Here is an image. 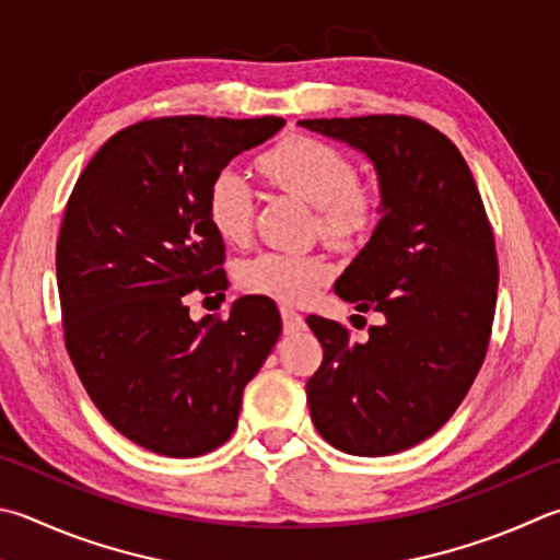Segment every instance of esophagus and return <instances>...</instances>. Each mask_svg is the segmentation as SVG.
<instances>
[{
  "instance_id": "1",
  "label": "esophagus",
  "mask_w": 560,
  "mask_h": 560,
  "mask_svg": "<svg viewBox=\"0 0 560 560\" xmlns=\"http://www.w3.org/2000/svg\"><path fill=\"white\" fill-rule=\"evenodd\" d=\"M281 320H283V332L293 335L306 328V320H303V315L299 311H293L291 306H281Z\"/></svg>"
}]
</instances>
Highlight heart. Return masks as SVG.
<instances>
[{
    "mask_svg": "<svg viewBox=\"0 0 560 560\" xmlns=\"http://www.w3.org/2000/svg\"><path fill=\"white\" fill-rule=\"evenodd\" d=\"M261 176L273 188L315 208V230L340 247L368 240L380 228L384 198L377 186L358 180V166L340 151L311 135H289L257 159ZM206 212L212 230L230 245L252 235L254 192L235 168L212 176L206 192ZM335 267L313 252H261L240 269V283L249 293L279 303H303L330 283Z\"/></svg>",
    "mask_w": 560,
    "mask_h": 560,
    "instance_id": "b5f03b06",
    "label": "heart"
}]
</instances>
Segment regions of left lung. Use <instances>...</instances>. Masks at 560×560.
<instances>
[{"label": "left lung", "instance_id": "1", "mask_svg": "<svg viewBox=\"0 0 560 560\" xmlns=\"http://www.w3.org/2000/svg\"><path fill=\"white\" fill-rule=\"evenodd\" d=\"M372 159L384 215L335 293L380 311L368 342L308 315L323 362L306 384L315 429L350 455L413 448L451 419L490 345L494 235L470 166L429 121L406 115L301 119Z\"/></svg>", "mask_w": 560, "mask_h": 560}]
</instances>
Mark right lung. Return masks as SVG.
Listing matches in <instances>:
<instances>
[{"label": "right lung", "mask_w": 560, "mask_h": 560, "mask_svg": "<svg viewBox=\"0 0 560 560\" xmlns=\"http://www.w3.org/2000/svg\"><path fill=\"white\" fill-rule=\"evenodd\" d=\"M281 117H154L109 137L70 192L56 245L66 350L100 413L151 453L198 457L237 429L242 392L281 335L267 296L190 320L228 289L206 192ZM225 296V293H222Z\"/></svg>", "instance_id": "obj_1"}]
</instances>
